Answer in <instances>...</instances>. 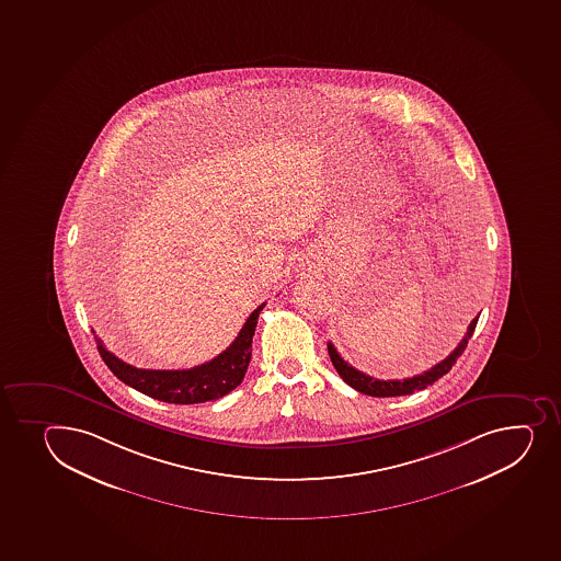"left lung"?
I'll return each instance as SVG.
<instances>
[{
	"instance_id": "obj_1",
	"label": "left lung",
	"mask_w": 561,
	"mask_h": 561,
	"mask_svg": "<svg viewBox=\"0 0 561 561\" xmlns=\"http://www.w3.org/2000/svg\"><path fill=\"white\" fill-rule=\"evenodd\" d=\"M479 317L471 320L469 324L468 333L463 335L462 341L458 344L442 363L433 366L431 370L423 371L420 376L409 377V379H396V381H382V379H376V377L366 376L363 371H358L357 368H353L352 364H347L344 358L339 355L336 347L328 342V353H330L331 363L335 366V370L339 371V376L347 382L350 387L355 388L357 392L366 393V396H374V398H393V396H409V393L417 392L427 388L428 385H433L434 381H438L439 377H444L447 371L453 368V364L457 363V358L462 355L463 350L468 346V341L473 336L474 328H477Z\"/></svg>"
}]
</instances>
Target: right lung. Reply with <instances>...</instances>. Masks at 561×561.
Returning <instances> with one entry per match:
<instances>
[{
  "mask_svg": "<svg viewBox=\"0 0 561 561\" xmlns=\"http://www.w3.org/2000/svg\"><path fill=\"white\" fill-rule=\"evenodd\" d=\"M263 307L265 304H261L247 318L243 330L239 331L236 341L231 342L225 352L190 370H141L123 363L122 358H117L114 353L103 346L101 339H95L99 355L103 357L104 364L111 368L112 374L119 381L136 388L138 392L149 398L176 404L215 401V399L225 398L226 393H230L243 381L252 358L255 325Z\"/></svg>",
  "mask_w": 561,
  "mask_h": 561,
  "instance_id": "1",
  "label": "right lung"
}]
</instances>
